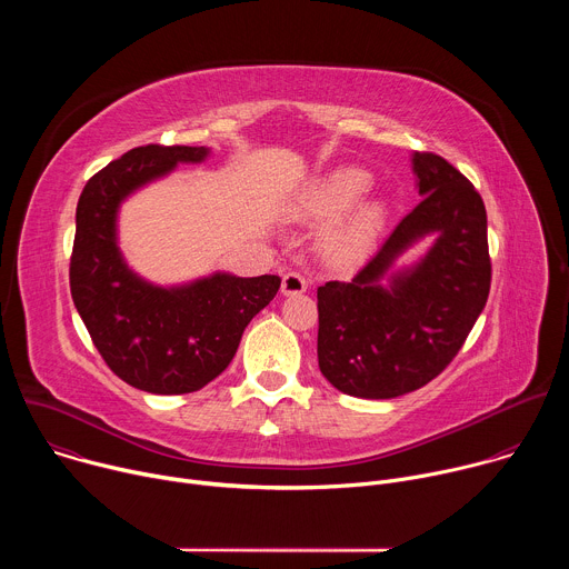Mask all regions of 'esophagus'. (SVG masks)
Returning <instances> with one entry per match:
<instances>
[{
  "mask_svg": "<svg viewBox=\"0 0 569 569\" xmlns=\"http://www.w3.org/2000/svg\"><path fill=\"white\" fill-rule=\"evenodd\" d=\"M306 288H308V279L301 272L288 270L283 274V281H281V292L283 295H301V292H306Z\"/></svg>",
  "mask_w": 569,
  "mask_h": 569,
  "instance_id": "esophagus-1",
  "label": "esophagus"
}]
</instances>
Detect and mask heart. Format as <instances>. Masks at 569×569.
<instances>
[{
    "label": "heart",
    "instance_id": "b5f03b06",
    "mask_svg": "<svg viewBox=\"0 0 569 569\" xmlns=\"http://www.w3.org/2000/svg\"><path fill=\"white\" fill-rule=\"evenodd\" d=\"M371 184L367 171L340 169L323 178L306 198L303 211L312 218H331L351 207ZM382 222V207L378 202H365L349 213V218L336 231V242L342 250H358L376 236Z\"/></svg>",
    "mask_w": 569,
    "mask_h": 569
}]
</instances>
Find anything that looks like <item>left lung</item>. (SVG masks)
<instances>
[{
	"label": "left lung",
	"instance_id": "left-lung-1",
	"mask_svg": "<svg viewBox=\"0 0 569 569\" xmlns=\"http://www.w3.org/2000/svg\"><path fill=\"white\" fill-rule=\"evenodd\" d=\"M423 200L353 281L317 288V360L336 389L396 398L437 378L459 353L491 290L486 209L475 187L435 152H415ZM437 232L431 252L381 286L395 257Z\"/></svg>",
	"mask_w": 569,
	"mask_h": 569
}]
</instances>
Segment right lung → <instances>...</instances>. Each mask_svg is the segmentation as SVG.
Wrapping results in <instances>:
<instances>
[{
	"label": "right lung",
	"mask_w": 569,
	"mask_h": 569,
	"mask_svg": "<svg viewBox=\"0 0 569 569\" xmlns=\"http://www.w3.org/2000/svg\"><path fill=\"white\" fill-rule=\"evenodd\" d=\"M207 152L204 146L132 148L90 178L78 198L71 299L106 365L141 391L191 393L220 376L242 331L281 286L274 274L242 279L218 272L189 286L157 288L121 259V200L180 161H202Z\"/></svg>",
	"instance_id": "add662e5"
}]
</instances>
